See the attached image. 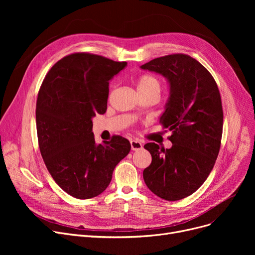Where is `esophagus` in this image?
<instances>
[{
    "mask_svg": "<svg viewBox=\"0 0 255 255\" xmlns=\"http://www.w3.org/2000/svg\"><path fill=\"white\" fill-rule=\"evenodd\" d=\"M130 144H131V150L132 151H139V150L142 149V143L138 140H131Z\"/></svg>",
    "mask_w": 255,
    "mask_h": 255,
    "instance_id": "1",
    "label": "esophagus"
}]
</instances>
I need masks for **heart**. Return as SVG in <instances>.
Returning <instances> with one entry per match:
<instances>
[{
    "instance_id": "1",
    "label": "heart",
    "mask_w": 255,
    "mask_h": 255,
    "mask_svg": "<svg viewBox=\"0 0 255 255\" xmlns=\"http://www.w3.org/2000/svg\"><path fill=\"white\" fill-rule=\"evenodd\" d=\"M160 85L158 79L152 75H141L137 80V91H155L159 93Z\"/></svg>"
}]
</instances>
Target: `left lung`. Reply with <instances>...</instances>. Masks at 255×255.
<instances>
[{
    "label": "left lung",
    "instance_id": "8db88e82",
    "mask_svg": "<svg viewBox=\"0 0 255 255\" xmlns=\"http://www.w3.org/2000/svg\"><path fill=\"white\" fill-rule=\"evenodd\" d=\"M163 76L169 95L159 122L171 131L170 149L144 144L152 163L143 170L148 188L165 200L194 193L217 159L223 127L221 97L215 79L195 59L176 53L140 66Z\"/></svg>",
    "mask_w": 255,
    "mask_h": 255
}]
</instances>
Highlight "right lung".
Wrapping results in <instances>:
<instances>
[{
	"instance_id": "1",
	"label": "right lung",
	"mask_w": 255,
	"mask_h": 255,
	"mask_svg": "<svg viewBox=\"0 0 255 255\" xmlns=\"http://www.w3.org/2000/svg\"><path fill=\"white\" fill-rule=\"evenodd\" d=\"M127 66L90 53H72L57 62L38 93L36 125L40 152L52 179L78 199L101 194L117 164L131 149L115 136L96 143L92 119L107 109L109 86Z\"/></svg>"
}]
</instances>
